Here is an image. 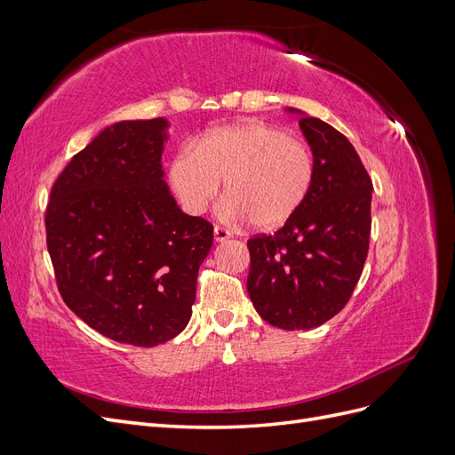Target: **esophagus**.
<instances>
[{"mask_svg":"<svg viewBox=\"0 0 455 455\" xmlns=\"http://www.w3.org/2000/svg\"><path fill=\"white\" fill-rule=\"evenodd\" d=\"M228 239H231V233H229L228 229H224V228L216 226V228H214V241H216V243H224V241H228Z\"/></svg>","mask_w":455,"mask_h":455,"instance_id":"1","label":"esophagus"}]
</instances>
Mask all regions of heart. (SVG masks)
Here are the masks:
<instances>
[{
  "instance_id": "b5f03b06",
  "label": "heart",
  "mask_w": 455,
  "mask_h": 455,
  "mask_svg": "<svg viewBox=\"0 0 455 455\" xmlns=\"http://www.w3.org/2000/svg\"><path fill=\"white\" fill-rule=\"evenodd\" d=\"M233 220L277 229L299 212L315 182L309 146L281 127L243 121L216 127L184 144L169 164V184L189 214H203L222 191Z\"/></svg>"
}]
</instances>
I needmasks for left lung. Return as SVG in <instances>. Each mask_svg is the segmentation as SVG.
I'll list each match as a JSON object with an SVG mask.
<instances>
[{"mask_svg": "<svg viewBox=\"0 0 455 455\" xmlns=\"http://www.w3.org/2000/svg\"><path fill=\"white\" fill-rule=\"evenodd\" d=\"M301 114L315 182L299 212L273 235L249 239L246 291L258 315L283 330L324 324L349 301L370 244L371 186L353 144L328 123Z\"/></svg>", "mask_w": 455, "mask_h": 455, "instance_id": "left-lung-1", "label": "left lung"}]
</instances>
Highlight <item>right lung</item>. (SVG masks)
<instances>
[{"instance_id": "1", "label": "right lung", "mask_w": 455, "mask_h": 455, "mask_svg": "<svg viewBox=\"0 0 455 455\" xmlns=\"http://www.w3.org/2000/svg\"><path fill=\"white\" fill-rule=\"evenodd\" d=\"M169 121H119L76 154L45 211L64 304L102 336L154 347L191 319L212 224L188 216L163 180Z\"/></svg>"}]
</instances>
